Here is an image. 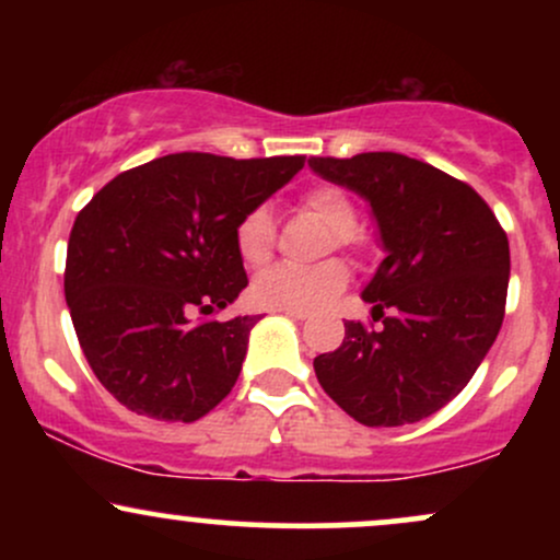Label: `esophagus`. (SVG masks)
<instances>
[{
	"label": "esophagus",
	"instance_id": "obj_1",
	"mask_svg": "<svg viewBox=\"0 0 560 560\" xmlns=\"http://www.w3.org/2000/svg\"><path fill=\"white\" fill-rule=\"evenodd\" d=\"M279 313H284V316L294 318V320H305V318H307L305 311H279Z\"/></svg>",
	"mask_w": 560,
	"mask_h": 560
}]
</instances>
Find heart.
<instances>
[{
  "label": "heart",
  "mask_w": 560,
  "mask_h": 560,
  "mask_svg": "<svg viewBox=\"0 0 560 560\" xmlns=\"http://www.w3.org/2000/svg\"><path fill=\"white\" fill-rule=\"evenodd\" d=\"M302 208L316 221L331 229V242L337 247H355L358 210L347 191L339 186H316L302 197ZM276 229L273 215L266 205L249 210L236 226V249L247 266H262L273 253ZM347 284V268L339 260H324L318 266H294L279 262L262 271L253 284V298L262 307L273 311H316L337 298Z\"/></svg>",
  "instance_id": "b5f03b06"
}]
</instances>
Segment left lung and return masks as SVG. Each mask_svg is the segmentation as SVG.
I'll use <instances>...</instances> for the list:
<instances>
[{"label":"left lung","mask_w":560,"mask_h":560,"mask_svg":"<svg viewBox=\"0 0 560 560\" xmlns=\"http://www.w3.org/2000/svg\"><path fill=\"white\" fill-rule=\"evenodd\" d=\"M307 165L371 205L387 253L363 289L384 326L347 320L342 345L313 361L320 387L365 427L427 419L471 382L503 326L505 231L471 186L408 155Z\"/></svg>","instance_id":"obj_1"}]
</instances>
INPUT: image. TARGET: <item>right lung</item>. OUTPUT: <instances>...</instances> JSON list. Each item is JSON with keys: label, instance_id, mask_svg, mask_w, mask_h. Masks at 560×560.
<instances>
[{"label": "right lung", "instance_id": "add662e5", "mask_svg": "<svg viewBox=\"0 0 560 560\" xmlns=\"http://www.w3.org/2000/svg\"><path fill=\"white\" fill-rule=\"evenodd\" d=\"M305 165L176 152L120 173L75 215L66 300L94 376L120 405L191 423L229 395L255 316L199 320L247 287L236 226Z\"/></svg>", "mask_w": 560, "mask_h": 560}]
</instances>
